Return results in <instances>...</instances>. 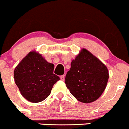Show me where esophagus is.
Returning a JSON list of instances; mask_svg holds the SVG:
<instances>
[{
  "instance_id": "obj_1",
  "label": "esophagus",
  "mask_w": 129,
  "mask_h": 129,
  "mask_svg": "<svg viewBox=\"0 0 129 129\" xmlns=\"http://www.w3.org/2000/svg\"><path fill=\"white\" fill-rule=\"evenodd\" d=\"M60 79H61L62 81H64V75L61 76V77H60Z\"/></svg>"
}]
</instances>
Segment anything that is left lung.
<instances>
[{"mask_svg": "<svg viewBox=\"0 0 129 129\" xmlns=\"http://www.w3.org/2000/svg\"><path fill=\"white\" fill-rule=\"evenodd\" d=\"M109 78L105 64L86 49L82 48L72 61L65 83L77 100L89 103L96 101L103 94Z\"/></svg>", "mask_w": 129, "mask_h": 129, "instance_id": "1", "label": "left lung"}]
</instances>
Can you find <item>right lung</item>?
I'll list each match as a JSON object with an SVG mask.
<instances>
[{
	"label": "right lung",
	"mask_w": 129,
	"mask_h": 129,
	"mask_svg": "<svg viewBox=\"0 0 129 129\" xmlns=\"http://www.w3.org/2000/svg\"><path fill=\"white\" fill-rule=\"evenodd\" d=\"M54 64L42 55L31 51L14 70V80L20 94L31 103H39L48 98L55 83L60 80L53 74Z\"/></svg>",
	"instance_id": "right-lung-1"
}]
</instances>
